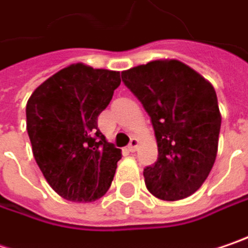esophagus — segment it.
I'll use <instances>...</instances> for the list:
<instances>
[{
  "label": "esophagus",
  "mask_w": 248,
  "mask_h": 248,
  "mask_svg": "<svg viewBox=\"0 0 248 248\" xmlns=\"http://www.w3.org/2000/svg\"><path fill=\"white\" fill-rule=\"evenodd\" d=\"M138 146H139L138 139H132V140H130V143H129V146H127V150H129L130 153H133V152H136Z\"/></svg>",
  "instance_id": "1"
}]
</instances>
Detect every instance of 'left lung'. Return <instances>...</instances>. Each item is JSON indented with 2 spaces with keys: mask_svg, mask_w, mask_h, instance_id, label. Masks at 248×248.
Returning <instances> with one entry per match:
<instances>
[{
  "mask_svg": "<svg viewBox=\"0 0 248 248\" xmlns=\"http://www.w3.org/2000/svg\"><path fill=\"white\" fill-rule=\"evenodd\" d=\"M153 124L158 157L144 168L147 189L163 201L192 195L217 154L222 116L215 88L178 60H154L122 71Z\"/></svg>",
  "mask_w": 248,
  "mask_h": 248,
  "instance_id": "1",
  "label": "left lung"
}]
</instances>
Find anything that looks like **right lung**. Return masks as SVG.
Listing matches in <instances>:
<instances>
[{"label":"right lung","mask_w":248,"mask_h":248,"mask_svg":"<svg viewBox=\"0 0 248 248\" xmlns=\"http://www.w3.org/2000/svg\"><path fill=\"white\" fill-rule=\"evenodd\" d=\"M121 84L119 71L71 64L40 84L26 104V130L37 166L67 201L93 202L109 189L121 149L98 116Z\"/></svg>","instance_id":"obj_1"}]
</instances>
